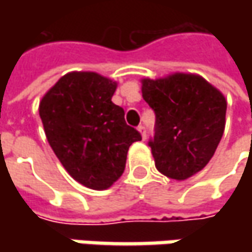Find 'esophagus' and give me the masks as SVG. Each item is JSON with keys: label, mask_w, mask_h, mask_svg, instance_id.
Returning a JSON list of instances; mask_svg holds the SVG:
<instances>
[{"label": "esophagus", "mask_w": 252, "mask_h": 252, "mask_svg": "<svg viewBox=\"0 0 252 252\" xmlns=\"http://www.w3.org/2000/svg\"><path fill=\"white\" fill-rule=\"evenodd\" d=\"M137 130L140 131L141 137H143V140H144V139H146V127H144V126H139V127H137Z\"/></svg>", "instance_id": "esophagus-1"}]
</instances>
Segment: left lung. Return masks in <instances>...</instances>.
Instances as JSON below:
<instances>
[{
    "label": "left lung",
    "instance_id": "obj_1",
    "mask_svg": "<svg viewBox=\"0 0 252 252\" xmlns=\"http://www.w3.org/2000/svg\"><path fill=\"white\" fill-rule=\"evenodd\" d=\"M141 94L156 112V134L149 141L156 168L177 181L198 174L221 140L224 95L203 77L188 73L143 78Z\"/></svg>",
    "mask_w": 252,
    "mask_h": 252
}]
</instances>
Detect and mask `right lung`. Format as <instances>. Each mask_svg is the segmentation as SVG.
I'll return each instance as SVG.
<instances>
[{
    "instance_id": "add662e5",
    "label": "right lung",
    "mask_w": 252,
    "mask_h": 252,
    "mask_svg": "<svg viewBox=\"0 0 252 252\" xmlns=\"http://www.w3.org/2000/svg\"><path fill=\"white\" fill-rule=\"evenodd\" d=\"M118 83L94 71H71L39 103L54 154L77 182L90 189L112 187L125 171L131 143L141 140L112 102Z\"/></svg>"
}]
</instances>
